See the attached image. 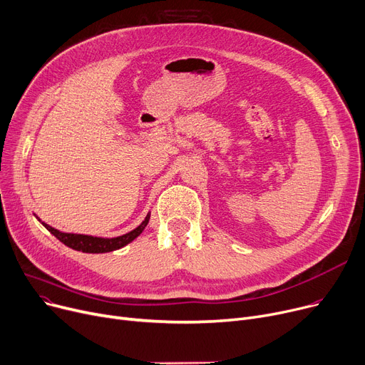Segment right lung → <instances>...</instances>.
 <instances>
[{
	"mask_svg": "<svg viewBox=\"0 0 365 365\" xmlns=\"http://www.w3.org/2000/svg\"><path fill=\"white\" fill-rule=\"evenodd\" d=\"M148 220H150V215L147 213V217L144 218V221L135 230L126 232L123 235H119V237H112V239L93 237V235H85V234L61 232V231L50 227L46 222H42V225H44L54 235V237H57L63 245H66L71 249H75V250L83 252V253H106V252L118 250V249L126 246L128 243H131L133 240H135L138 235L143 232L145 225L148 224Z\"/></svg>",
	"mask_w": 365,
	"mask_h": 365,
	"instance_id": "right-lung-1",
	"label": "right lung"
}]
</instances>
